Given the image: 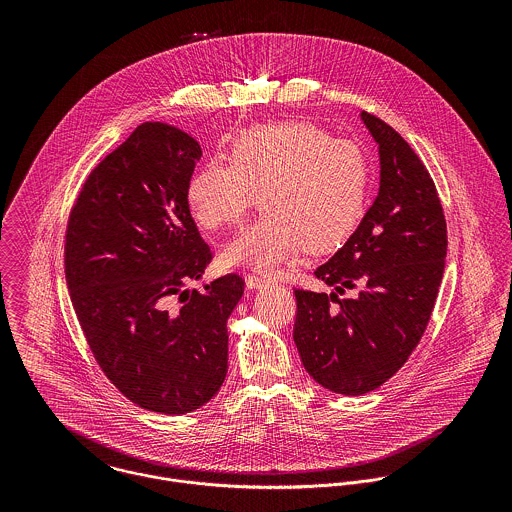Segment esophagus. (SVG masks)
Here are the masks:
<instances>
[{
  "mask_svg": "<svg viewBox=\"0 0 512 512\" xmlns=\"http://www.w3.org/2000/svg\"><path fill=\"white\" fill-rule=\"evenodd\" d=\"M244 282H246V288H248V290H262V288L270 286V280H268V278H262V276H256V274H248Z\"/></svg>",
  "mask_w": 512,
  "mask_h": 512,
  "instance_id": "obj_1",
  "label": "esophagus"
}]
</instances>
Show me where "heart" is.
Segmentation results:
<instances>
[{"mask_svg": "<svg viewBox=\"0 0 512 512\" xmlns=\"http://www.w3.org/2000/svg\"><path fill=\"white\" fill-rule=\"evenodd\" d=\"M230 161H209L187 187L193 217L209 230L234 226L260 197L266 211L222 252L230 266L272 270L303 250L333 252L365 217L370 167L363 149L313 124L244 130L232 140Z\"/></svg>", "mask_w": 512, "mask_h": 512, "instance_id": "b5f03b06", "label": "heart"}]
</instances>
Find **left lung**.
Instances as JSON below:
<instances>
[{"label": "left lung", "mask_w": 512, "mask_h": 512, "mask_svg": "<svg viewBox=\"0 0 512 512\" xmlns=\"http://www.w3.org/2000/svg\"><path fill=\"white\" fill-rule=\"evenodd\" d=\"M378 144L380 187L353 236L315 270L335 292L293 290V341L323 388L361 396L394 376L418 347L436 305L447 226L436 185L408 142L361 112ZM360 288L355 298L339 292Z\"/></svg>", "instance_id": "left-lung-1"}]
</instances>
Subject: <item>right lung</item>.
<instances>
[{"instance_id": "add662e5", "label": "right lung", "mask_w": 512, "mask_h": 512, "mask_svg": "<svg viewBox=\"0 0 512 512\" xmlns=\"http://www.w3.org/2000/svg\"><path fill=\"white\" fill-rule=\"evenodd\" d=\"M201 155L179 128L138 126L88 175L65 236L67 286L96 363L128 400L169 416L219 392L226 321L244 293L238 274L185 290L213 260L187 201Z\"/></svg>"}]
</instances>
